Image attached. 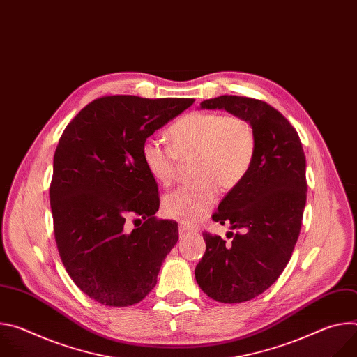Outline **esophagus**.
I'll return each mask as SVG.
<instances>
[{
  "mask_svg": "<svg viewBox=\"0 0 357 357\" xmlns=\"http://www.w3.org/2000/svg\"><path fill=\"white\" fill-rule=\"evenodd\" d=\"M178 231H179V236H188L192 230H190L188 226H185V225H179Z\"/></svg>",
  "mask_w": 357,
  "mask_h": 357,
  "instance_id": "obj_1",
  "label": "esophagus"
}]
</instances>
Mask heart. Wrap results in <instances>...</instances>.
<instances>
[{
    "instance_id": "obj_1",
    "label": "heart",
    "mask_w": 357,
    "mask_h": 357,
    "mask_svg": "<svg viewBox=\"0 0 357 357\" xmlns=\"http://www.w3.org/2000/svg\"><path fill=\"white\" fill-rule=\"evenodd\" d=\"M167 134L171 146L148 138L141 160L154 181L171 186L178 160L193 157L196 181L168 193L162 211L171 219L195 225L213 208L219 188L230 190L247 175L256 152V131L241 116L196 112L175 121Z\"/></svg>"
}]
</instances>
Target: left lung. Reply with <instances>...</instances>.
I'll return each instance as SVG.
<instances>
[{
    "label": "left lung",
    "mask_w": 357,
    "mask_h": 357,
    "mask_svg": "<svg viewBox=\"0 0 357 357\" xmlns=\"http://www.w3.org/2000/svg\"><path fill=\"white\" fill-rule=\"evenodd\" d=\"M200 107L241 116L256 131L247 175L212 216L240 231H230V243L203 231L206 251L195 270L196 282L212 299L245 302L268 289L292 256L307 202L305 154L296 130L263 100L220 96Z\"/></svg>",
    "instance_id": "1"
}]
</instances>
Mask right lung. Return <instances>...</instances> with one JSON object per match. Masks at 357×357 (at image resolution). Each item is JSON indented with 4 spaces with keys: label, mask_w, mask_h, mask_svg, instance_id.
Segmentation results:
<instances>
[{
    "label": "right lung",
    "mask_w": 357,
    "mask_h": 357,
    "mask_svg": "<svg viewBox=\"0 0 357 357\" xmlns=\"http://www.w3.org/2000/svg\"><path fill=\"white\" fill-rule=\"evenodd\" d=\"M193 98L103 96L65 128L49 188L61 260L73 282L109 307L138 303L155 287L178 223L158 220V185L141 160L144 141ZM143 220L130 232L128 217Z\"/></svg>",
    "instance_id": "right-lung-1"
}]
</instances>
